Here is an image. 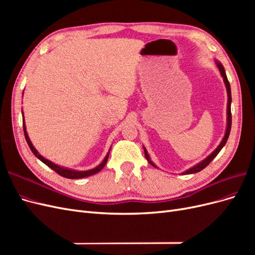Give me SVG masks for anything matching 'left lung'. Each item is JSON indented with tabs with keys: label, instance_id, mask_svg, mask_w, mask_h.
<instances>
[{
	"label": "left lung",
	"instance_id": "obj_1",
	"mask_svg": "<svg viewBox=\"0 0 255 255\" xmlns=\"http://www.w3.org/2000/svg\"><path fill=\"white\" fill-rule=\"evenodd\" d=\"M216 65H217V67H218V69H219V71H220V74L222 75V78H223V82H225V84H226V87H227V92H228V111H227V115H228V118H227V129H226V134H225V137H223V139L221 140V142H220V144L217 146V148H216V150L211 154V155H208L205 159H203L201 163H199V164H197L196 166H194V167H191L190 169H188V170H186V171H184L183 172V174H191V173H196V172H199V171H201L202 169H204L208 164L211 163V161L217 156V154L220 152V150L223 148V146H225V144H226V142H227V140H228V138H229V135H230V132H231V126H232V114H231V102H232V97H231V87H230V83H229V81H228V78H227V74H226V71H225V68H223V66L219 63V61H216ZM143 150H144V156H145V158H146V160L149 161V163L153 166V167H155V168H157L155 165L153 164V161L150 159V156H149V154H148V151L145 150V148L143 146Z\"/></svg>",
	"mask_w": 255,
	"mask_h": 255
}]
</instances>
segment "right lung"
Masks as SVG:
<instances>
[{"label":"right lung","mask_w":255,"mask_h":255,"mask_svg":"<svg viewBox=\"0 0 255 255\" xmlns=\"http://www.w3.org/2000/svg\"><path fill=\"white\" fill-rule=\"evenodd\" d=\"M23 121H24V116H23ZM23 129H24V136H25L26 142H27V144H28V146H29V149L32 150V152L34 153V155H35L37 158H39L43 164H45L48 167H50V168L52 169V170H54V171H55L56 173H58V174L61 175V176L67 177V179H72V180H73V179H82V177H86V176H90V175H92V174H96V173H98L99 171L102 170V169L104 168V166H105L106 163H107V159H109L110 152L107 153V155L105 156V158L103 159V161H102L101 164H100L99 166H97L96 168L91 169V170H87V171H76V170H71V169H67V168H64V167H60V166H58V165H56V164L52 163V161H50L49 159L44 158L43 156L40 155L39 153H38V151L34 148L33 143L30 142V140H29L24 122H23ZM110 151H111V150H110Z\"/></svg>","instance_id":"add662e5"}]
</instances>
